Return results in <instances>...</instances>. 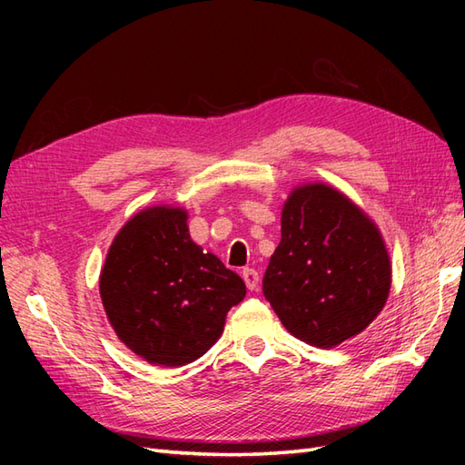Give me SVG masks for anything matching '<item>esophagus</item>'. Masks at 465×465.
<instances>
[{
  "mask_svg": "<svg viewBox=\"0 0 465 465\" xmlns=\"http://www.w3.org/2000/svg\"><path fill=\"white\" fill-rule=\"evenodd\" d=\"M242 278H243V282H245V285H248V290H258V283H260V273L255 272V270H252V268H245L243 272H242Z\"/></svg>",
  "mask_w": 465,
  "mask_h": 465,
  "instance_id": "34e87169",
  "label": "esophagus"
}]
</instances>
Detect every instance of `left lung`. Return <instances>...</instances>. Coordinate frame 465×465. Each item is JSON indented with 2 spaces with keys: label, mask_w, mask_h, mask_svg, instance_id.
Returning <instances> with one entry per match:
<instances>
[{
  "label": "left lung",
  "mask_w": 465,
  "mask_h": 465,
  "mask_svg": "<svg viewBox=\"0 0 465 465\" xmlns=\"http://www.w3.org/2000/svg\"><path fill=\"white\" fill-rule=\"evenodd\" d=\"M391 263L370 215L328 183L293 187L263 295L283 328L315 348H335L378 318Z\"/></svg>",
  "instance_id": "left-lung-1"
}]
</instances>
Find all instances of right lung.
Listing matches in <instances>:
<instances>
[{"instance_id":"right-lung-1","label":"right lung","mask_w":465,"mask_h":465,"mask_svg":"<svg viewBox=\"0 0 465 465\" xmlns=\"http://www.w3.org/2000/svg\"><path fill=\"white\" fill-rule=\"evenodd\" d=\"M107 320L127 348L165 368L192 363L220 340L245 283L190 238L187 212L153 205L127 220L100 273Z\"/></svg>"}]
</instances>
